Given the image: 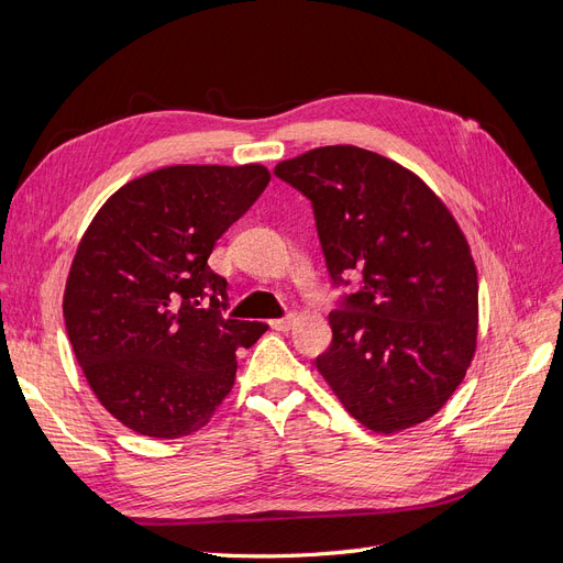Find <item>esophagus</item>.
Returning <instances> with one entry per match:
<instances>
[{"mask_svg": "<svg viewBox=\"0 0 563 563\" xmlns=\"http://www.w3.org/2000/svg\"><path fill=\"white\" fill-rule=\"evenodd\" d=\"M269 327L275 329V331H284L286 333V331H291L296 327V317L288 314V317H282V319H272Z\"/></svg>", "mask_w": 563, "mask_h": 563, "instance_id": "obj_1", "label": "esophagus"}]
</instances>
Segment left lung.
I'll use <instances>...</instances> for the list:
<instances>
[{"label": "left lung", "instance_id": "obj_1", "mask_svg": "<svg viewBox=\"0 0 563 563\" xmlns=\"http://www.w3.org/2000/svg\"><path fill=\"white\" fill-rule=\"evenodd\" d=\"M277 178L312 201L335 286H362L329 314L331 347L317 368L373 432L432 418L463 383L476 350L479 282L455 218L424 180L354 145L279 162Z\"/></svg>", "mask_w": 563, "mask_h": 563}]
</instances>
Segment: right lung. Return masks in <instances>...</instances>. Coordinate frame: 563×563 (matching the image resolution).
<instances>
[{"mask_svg":"<svg viewBox=\"0 0 563 563\" xmlns=\"http://www.w3.org/2000/svg\"><path fill=\"white\" fill-rule=\"evenodd\" d=\"M267 183L263 164L157 168L119 187L84 232L65 329L93 395L129 430L178 439L203 428L234 385L236 350L267 331L220 314L228 282L209 267Z\"/></svg>","mask_w":563,"mask_h":563,"instance_id":"add662e5","label":"right lung"}]
</instances>
